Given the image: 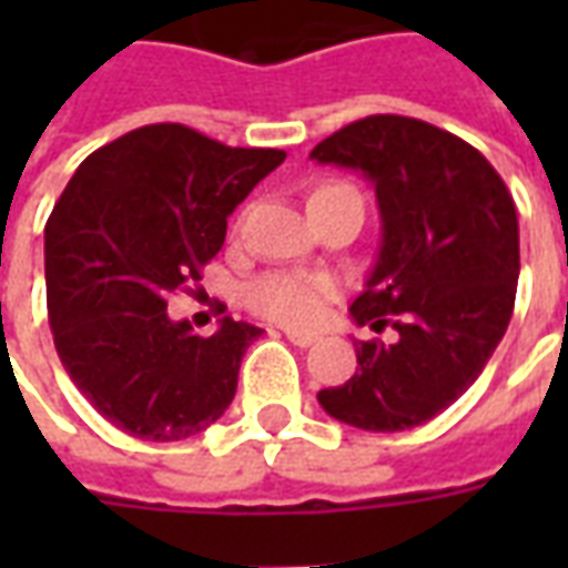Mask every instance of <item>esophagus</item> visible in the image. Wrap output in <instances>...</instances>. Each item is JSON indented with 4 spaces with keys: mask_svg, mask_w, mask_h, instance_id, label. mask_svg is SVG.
I'll return each instance as SVG.
<instances>
[{
    "mask_svg": "<svg viewBox=\"0 0 568 568\" xmlns=\"http://www.w3.org/2000/svg\"><path fill=\"white\" fill-rule=\"evenodd\" d=\"M285 337H288L295 346H301V349L316 344V334H307V332H285Z\"/></svg>",
    "mask_w": 568,
    "mask_h": 568,
    "instance_id": "obj_1",
    "label": "esophagus"
}]
</instances>
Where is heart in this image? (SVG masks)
Instances as JSON below:
<instances>
[{"label": "heart", "instance_id": "1", "mask_svg": "<svg viewBox=\"0 0 568 568\" xmlns=\"http://www.w3.org/2000/svg\"><path fill=\"white\" fill-rule=\"evenodd\" d=\"M334 187L349 185H325L322 191H334ZM337 295V285L328 276H316V273H264L258 280L246 285V304L258 316L280 325H292V328H313L320 325L325 310Z\"/></svg>", "mask_w": 568, "mask_h": 568}]
</instances>
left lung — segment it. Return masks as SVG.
<instances>
[{
	"mask_svg": "<svg viewBox=\"0 0 568 568\" xmlns=\"http://www.w3.org/2000/svg\"><path fill=\"white\" fill-rule=\"evenodd\" d=\"M310 158L358 170L377 191L381 252L349 313L371 332H398L393 344L356 341V374L316 398L365 432L423 426L480 377L511 322L514 197L480 151L417 118H362Z\"/></svg>",
	"mask_w": 568,
	"mask_h": 568,
	"instance_id": "1",
	"label": "left lung"
}]
</instances>
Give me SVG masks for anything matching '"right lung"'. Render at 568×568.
<instances>
[{"label": "right lung", "instance_id": "right-lung-1", "mask_svg": "<svg viewBox=\"0 0 568 568\" xmlns=\"http://www.w3.org/2000/svg\"><path fill=\"white\" fill-rule=\"evenodd\" d=\"M285 161L185 124H149L84 158L44 224L57 356L112 426L182 440L222 417L261 328L224 316L200 337L166 316L224 243L227 215Z\"/></svg>", "mask_w": 568, "mask_h": 568}]
</instances>
